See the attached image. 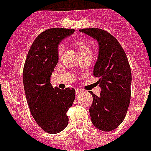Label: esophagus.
<instances>
[{
  "label": "esophagus",
  "instance_id": "34e87169",
  "mask_svg": "<svg viewBox=\"0 0 151 151\" xmlns=\"http://www.w3.org/2000/svg\"><path fill=\"white\" fill-rule=\"evenodd\" d=\"M82 92V90L80 89V88H76V95H79V94H81Z\"/></svg>",
  "mask_w": 151,
  "mask_h": 151
}]
</instances>
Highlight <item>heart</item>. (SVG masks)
<instances>
[{"instance_id": "1", "label": "heart", "mask_w": 151, "mask_h": 151, "mask_svg": "<svg viewBox=\"0 0 151 151\" xmlns=\"http://www.w3.org/2000/svg\"><path fill=\"white\" fill-rule=\"evenodd\" d=\"M76 45L77 48L79 50L81 53H83V52H91V50H90V47L86 42H83V41H77L76 42ZM64 50H65V46L64 45L60 44V46H58V50H57V53H58V56L60 57V56L63 55V52H64Z\"/></svg>"}]
</instances>
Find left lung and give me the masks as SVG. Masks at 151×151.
I'll list each match as a JSON object with an SVG mask.
<instances>
[{
    "mask_svg": "<svg viewBox=\"0 0 151 151\" xmlns=\"http://www.w3.org/2000/svg\"><path fill=\"white\" fill-rule=\"evenodd\" d=\"M79 31L99 42V57L93 75L99 78L100 96L90 92L91 122L98 129L111 131L122 123L131 100V71L125 52L115 37L104 29L86 28Z\"/></svg>",
    "mask_w": 151,
    "mask_h": 151,
    "instance_id": "8db88e82",
    "label": "left lung"
}]
</instances>
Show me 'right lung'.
<instances>
[{"mask_svg":"<svg viewBox=\"0 0 151 151\" xmlns=\"http://www.w3.org/2000/svg\"><path fill=\"white\" fill-rule=\"evenodd\" d=\"M74 29L51 28L33 42L23 72L24 87L29 110L36 122L49 134H57L69 123L67 111L75 100L74 88H53L50 77L59 60V43Z\"/></svg>","mask_w":151,"mask_h":151,"instance_id":"add662e5","label":"right lung"}]
</instances>
